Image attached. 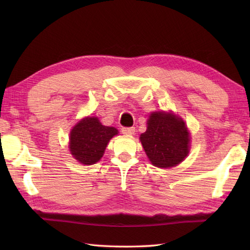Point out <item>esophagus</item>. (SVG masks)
<instances>
[{
	"instance_id": "obj_1",
	"label": "esophagus",
	"mask_w": 250,
	"mask_h": 250,
	"mask_svg": "<svg viewBox=\"0 0 250 250\" xmlns=\"http://www.w3.org/2000/svg\"><path fill=\"white\" fill-rule=\"evenodd\" d=\"M121 132L122 134H125V135H132L135 132V129L132 128V126H130V128H122L121 129Z\"/></svg>"
}]
</instances>
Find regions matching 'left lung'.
I'll return each instance as SVG.
<instances>
[{
    "mask_svg": "<svg viewBox=\"0 0 250 250\" xmlns=\"http://www.w3.org/2000/svg\"><path fill=\"white\" fill-rule=\"evenodd\" d=\"M141 142L151 163L162 168L177 166L189 151V133L185 122L164 111L150 115Z\"/></svg>",
    "mask_w": 250,
    "mask_h": 250,
    "instance_id": "8db88e82",
    "label": "left lung"
}]
</instances>
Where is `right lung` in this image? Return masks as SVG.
Instances as JSON below:
<instances>
[{"label": "right lung", "mask_w": 250, "mask_h": 250, "mask_svg": "<svg viewBox=\"0 0 250 250\" xmlns=\"http://www.w3.org/2000/svg\"><path fill=\"white\" fill-rule=\"evenodd\" d=\"M118 130L104 126L97 117H88L74 126L70 135V150L83 164L91 166L102 158L107 143Z\"/></svg>", "instance_id": "add662e5"}]
</instances>
